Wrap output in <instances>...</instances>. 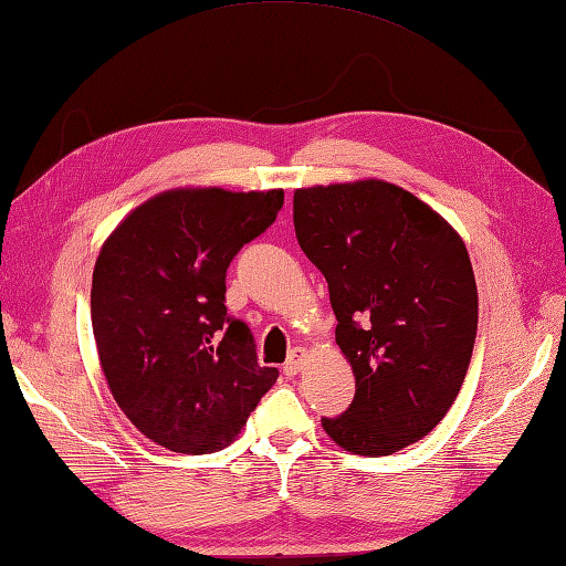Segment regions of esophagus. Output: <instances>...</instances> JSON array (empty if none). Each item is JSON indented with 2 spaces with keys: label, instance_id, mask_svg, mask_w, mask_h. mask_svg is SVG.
Masks as SVG:
<instances>
[{
  "label": "esophagus",
  "instance_id": "obj_1",
  "mask_svg": "<svg viewBox=\"0 0 566 566\" xmlns=\"http://www.w3.org/2000/svg\"><path fill=\"white\" fill-rule=\"evenodd\" d=\"M305 360H307L305 348H293V350H291V356H287V360H285L283 373H285V375H291V378H293V375H297L300 370H303Z\"/></svg>",
  "mask_w": 566,
  "mask_h": 566
}]
</instances>
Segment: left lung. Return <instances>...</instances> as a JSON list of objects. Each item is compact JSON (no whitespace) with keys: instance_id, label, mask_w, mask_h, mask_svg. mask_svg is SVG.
<instances>
[{"instance_id":"left-lung-1","label":"left lung","mask_w":566,"mask_h":566,"mask_svg":"<svg viewBox=\"0 0 566 566\" xmlns=\"http://www.w3.org/2000/svg\"><path fill=\"white\" fill-rule=\"evenodd\" d=\"M300 249L329 283L356 397L322 426L356 455L421 441L453 405L474 348L476 285L460 234L395 184L300 188Z\"/></svg>"}]
</instances>
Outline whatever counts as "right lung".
<instances>
[{"mask_svg": "<svg viewBox=\"0 0 566 566\" xmlns=\"http://www.w3.org/2000/svg\"><path fill=\"white\" fill-rule=\"evenodd\" d=\"M283 191L174 188L135 208L102 247L92 326L113 399L174 453L230 446L279 380L251 329L228 315L224 275L266 232Z\"/></svg>", "mask_w": 566, "mask_h": 566, "instance_id": "obj_1", "label": "right lung"}]
</instances>
